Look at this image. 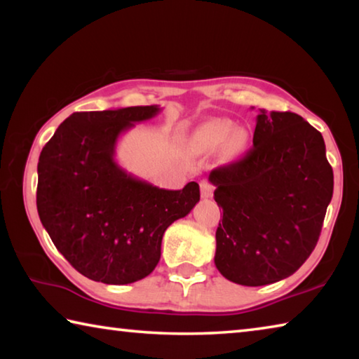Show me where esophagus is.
Listing matches in <instances>:
<instances>
[{
  "mask_svg": "<svg viewBox=\"0 0 359 359\" xmlns=\"http://www.w3.org/2000/svg\"><path fill=\"white\" fill-rule=\"evenodd\" d=\"M199 187H201V196H203V198L208 199V198L214 196V187H212L210 182L203 180L201 184H199Z\"/></svg>",
  "mask_w": 359,
  "mask_h": 359,
  "instance_id": "34e87169",
  "label": "esophagus"
}]
</instances>
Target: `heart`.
I'll use <instances>...</instances> for the list:
<instances>
[{"label": "heart", "mask_w": 359, "mask_h": 359, "mask_svg": "<svg viewBox=\"0 0 359 359\" xmlns=\"http://www.w3.org/2000/svg\"><path fill=\"white\" fill-rule=\"evenodd\" d=\"M234 125L228 120H210L208 123H204L201 128L194 133V144L198 145L199 149H214L217 145L223 144L226 139L233 135ZM245 144V136L242 133H236V135L231 137L229 145L233 150H241Z\"/></svg>", "instance_id": "heart-1"}]
</instances>
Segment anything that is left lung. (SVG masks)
<instances>
[{"label":"left lung","mask_w":359,"mask_h":359,"mask_svg":"<svg viewBox=\"0 0 359 359\" xmlns=\"http://www.w3.org/2000/svg\"><path fill=\"white\" fill-rule=\"evenodd\" d=\"M209 182L223 209L215 266L245 287L283 280L317 245L334 175L321 133L301 115L259 109L253 147Z\"/></svg>","instance_id":"8db88e82"}]
</instances>
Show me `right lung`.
<instances>
[{
	"label": "right lung",
	"instance_id": "obj_1",
	"mask_svg": "<svg viewBox=\"0 0 359 359\" xmlns=\"http://www.w3.org/2000/svg\"><path fill=\"white\" fill-rule=\"evenodd\" d=\"M160 106L74 112L38 163L36 204L53 245L82 276L107 285L141 280L161 257L163 234L199 203V185L165 190L115 161L118 137Z\"/></svg>",
	"mask_w": 359,
	"mask_h": 359
}]
</instances>
